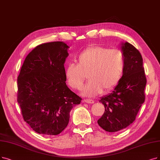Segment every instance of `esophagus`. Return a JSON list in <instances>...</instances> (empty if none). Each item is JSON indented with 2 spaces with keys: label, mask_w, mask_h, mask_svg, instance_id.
Instances as JSON below:
<instances>
[{
  "label": "esophagus",
  "mask_w": 160,
  "mask_h": 160,
  "mask_svg": "<svg viewBox=\"0 0 160 160\" xmlns=\"http://www.w3.org/2000/svg\"><path fill=\"white\" fill-rule=\"evenodd\" d=\"M83 102H86V103H88V104H93L94 103V100H90V99H85L83 100Z\"/></svg>",
  "instance_id": "34e87169"
}]
</instances>
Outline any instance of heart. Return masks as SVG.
I'll list each match as a JSON object with an SVG mask.
<instances>
[{
  "instance_id": "1",
  "label": "heart",
  "mask_w": 160,
  "mask_h": 160,
  "mask_svg": "<svg viewBox=\"0 0 160 160\" xmlns=\"http://www.w3.org/2000/svg\"><path fill=\"white\" fill-rule=\"evenodd\" d=\"M65 69L68 85L75 90L83 86L87 74L88 82L82 94L92 97L105 91L112 89L122 78L125 66V56L118 48L109 49L102 46L87 48Z\"/></svg>"
}]
</instances>
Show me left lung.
I'll use <instances>...</instances> for the list:
<instances>
[{
	"label": "left lung",
	"mask_w": 160,
	"mask_h": 160,
	"mask_svg": "<svg viewBox=\"0 0 160 160\" xmlns=\"http://www.w3.org/2000/svg\"><path fill=\"white\" fill-rule=\"evenodd\" d=\"M125 66L122 78L110 94L102 97L99 102L105 112L98 124L108 132H116L130 125L135 120L145 100L146 78L142 56L128 42L121 44Z\"/></svg>",
	"instance_id": "1"
}]
</instances>
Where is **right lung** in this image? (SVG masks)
I'll return each instance as SVG.
<instances>
[{
	"mask_svg": "<svg viewBox=\"0 0 160 160\" xmlns=\"http://www.w3.org/2000/svg\"><path fill=\"white\" fill-rule=\"evenodd\" d=\"M68 48L61 41L39 44L26 56L18 75V102L23 118L39 134H60L72 109L82 100L66 83Z\"/></svg>",
	"mask_w": 160,
	"mask_h": 160,
	"instance_id": "add662e5",
	"label": "right lung"
}]
</instances>
